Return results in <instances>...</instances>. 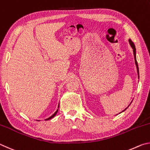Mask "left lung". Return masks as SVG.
<instances>
[{
	"mask_svg": "<svg viewBox=\"0 0 150 150\" xmlns=\"http://www.w3.org/2000/svg\"><path fill=\"white\" fill-rule=\"evenodd\" d=\"M128 42H129V44H130V47H132V50H133V53H134V60H135V64H136V69H137V73H138V79H139V69H138V62H137V60H136V47H135V45H134V43L132 41V40H131L130 39H128ZM132 101H131V103H132ZM131 103H130V105L131 104ZM130 105H128L127 108H126L125 110H123V111L121 112H124L126 109H127L128 107L130 106ZM121 112H120V113H121ZM119 113V114H120Z\"/></svg>",
	"mask_w": 150,
	"mask_h": 150,
	"instance_id": "obj_1",
	"label": "left lung"
}]
</instances>
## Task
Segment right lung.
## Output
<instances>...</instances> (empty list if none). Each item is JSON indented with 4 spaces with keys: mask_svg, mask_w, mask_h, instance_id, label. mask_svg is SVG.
Listing matches in <instances>:
<instances>
[{
    "mask_svg": "<svg viewBox=\"0 0 150 150\" xmlns=\"http://www.w3.org/2000/svg\"><path fill=\"white\" fill-rule=\"evenodd\" d=\"M59 105H58V107H57V111L54 112V113L53 114V115H52L51 117H49V118H47V119H45V120H50V119H51L52 118H53L55 115H57V112H58V111H59ZM38 120V121H40V120Z\"/></svg>",
    "mask_w": 150,
    "mask_h": 150,
    "instance_id": "right-lung-1",
    "label": "right lung"
}]
</instances>
